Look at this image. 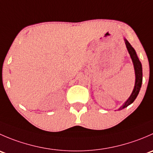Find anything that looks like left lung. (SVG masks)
<instances>
[{
	"mask_svg": "<svg viewBox=\"0 0 153 153\" xmlns=\"http://www.w3.org/2000/svg\"><path fill=\"white\" fill-rule=\"evenodd\" d=\"M124 42L126 44V49H127L128 52H129L130 58L132 59V64L134 66V69H135V86H134L133 90L131 93L130 96L129 97L127 100L124 102V104L122 106H120L118 109H122L124 108L127 107L128 106L130 105L133 101H135V98L138 96L139 91L141 89V84H142V65H141V61H139L136 52L134 49V48L131 46V44L128 42L127 40L124 38Z\"/></svg>",
	"mask_w": 153,
	"mask_h": 153,
	"instance_id": "left-lung-1",
	"label": "left lung"
}]
</instances>
